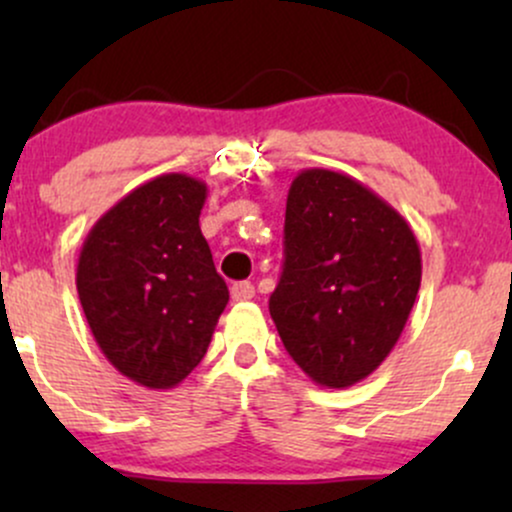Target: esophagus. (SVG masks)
<instances>
[{"label":"esophagus","mask_w":512,"mask_h":512,"mask_svg":"<svg viewBox=\"0 0 512 512\" xmlns=\"http://www.w3.org/2000/svg\"><path fill=\"white\" fill-rule=\"evenodd\" d=\"M231 298L233 301H250V298H255V286L250 281H238L231 286Z\"/></svg>","instance_id":"esophagus-1"}]
</instances>
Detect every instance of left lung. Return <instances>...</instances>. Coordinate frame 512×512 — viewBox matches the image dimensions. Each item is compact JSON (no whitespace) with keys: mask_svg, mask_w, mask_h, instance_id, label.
<instances>
[{"mask_svg":"<svg viewBox=\"0 0 512 512\" xmlns=\"http://www.w3.org/2000/svg\"><path fill=\"white\" fill-rule=\"evenodd\" d=\"M419 286L421 250L397 209L334 170L293 178L269 313L310 380L344 390L368 378L395 349Z\"/></svg>","mask_w":512,"mask_h":512,"instance_id":"1","label":"left lung"}]
</instances>
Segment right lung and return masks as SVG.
I'll list each match as a JSON object with an SVG mask.
<instances>
[{
  "label": "right lung",
  "mask_w": 512,
  "mask_h": 512,
  "mask_svg": "<svg viewBox=\"0 0 512 512\" xmlns=\"http://www.w3.org/2000/svg\"><path fill=\"white\" fill-rule=\"evenodd\" d=\"M207 185L158 175L88 231L76 291L98 346L149 390H170L199 366L228 303L199 228Z\"/></svg>",
  "instance_id": "right-lung-1"
}]
</instances>
